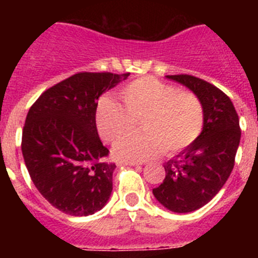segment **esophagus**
Returning <instances> with one entry per match:
<instances>
[{"label": "esophagus", "mask_w": 258, "mask_h": 258, "mask_svg": "<svg viewBox=\"0 0 258 258\" xmlns=\"http://www.w3.org/2000/svg\"><path fill=\"white\" fill-rule=\"evenodd\" d=\"M118 165H142V163L141 161H134V160H120L117 161Z\"/></svg>", "instance_id": "1"}]
</instances>
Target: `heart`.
<instances>
[{"instance_id":"heart-1","label":"heart","mask_w":258,"mask_h":258,"mask_svg":"<svg viewBox=\"0 0 258 258\" xmlns=\"http://www.w3.org/2000/svg\"><path fill=\"white\" fill-rule=\"evenodd\" d=\"M124 106L112 97H102L95 109L99 136L116 142L135 130L138 122L146 133L118 141L113 152L120 159L147 160L178 154L199 138L204 126V107L192 92L145 76L126 84L120 92Z\"/></svg>"}]
</instances>
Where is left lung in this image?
Listing matches in <instances>:
<instances>
[{"mask_svg":"<svg viewBox=\"0 0 258 258\" xmlns=\"http://www.w3.org/2000/svg\"><path fill=\"white\" fill-rule=\"evenodd\" d=\"M199 97L204 126L195 142L165 163V178L154 188L155 198L175 213L197 211L226 183L240 142L239 116L231 99L217 86L191 75H169Z\"/></svg>","mask_w":258,"mask_h":258,"instance_id":"1","label":"left lung"}]
</instances>
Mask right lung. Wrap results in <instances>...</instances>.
<instances>
[{"label": "right lung", "instance_id": "1", "mask_svg": "<svg viewBox=\"0 0 258 258\" xmlns=\"http://www.w3.org/2000/svg\"><path fill=\"white\" fill-rule=\"evenodd\" d=\"M127 76L80 72L45 90L29 108L24 163L41 195L63 213L89 216L108 202L116 165L106 160L95 109L99 97Z\"/></svg>", "mask_w": 258, "mask_h": 258}]
</instances>
